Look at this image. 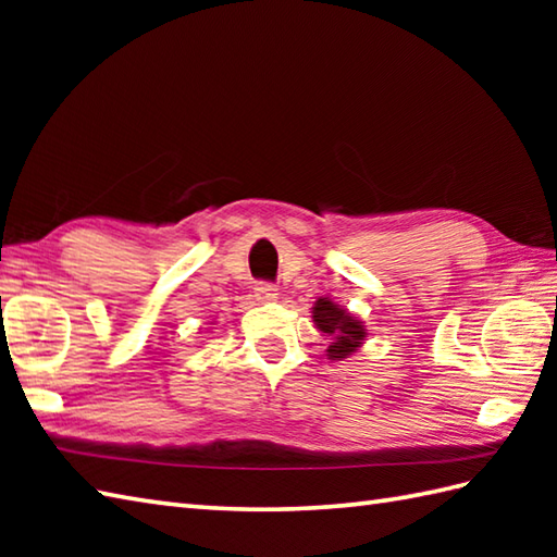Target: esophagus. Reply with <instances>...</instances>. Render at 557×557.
<instances>
[{
	"label": "esophagus",
	"mask_w": 557,
	"mask_h": 557,
	"mask_svg": "<svg viewBox=\"0 0 557 557\" xmlns=\"http://www.w3.org/2000/svg\"><path fill=\"white\" fill-rule=\"evenodd\" d=\"M256 299L258 301H275L277 299V287L270 285V282H256Z\"/></svg>",
	"instance_id": "obj_1"
}]
</instances>
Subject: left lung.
<instances>
[{
    "mask_svg": "<svg viewBox=\"0 0 557 557\" xmlns=\"http://www.w3.org/2000/svg\"><path fill=\"white\" fill-rule=\"evenodd\" d=\"M313 323L318 330H323L333 342L327 347V357L330 359H347L351 351H357L361 347V342L366 337V330L361 321H357L347 309H342L339 304L333 299H318L313 306Z\"/></svg>",
    "mask_w": 557,
    "mask_h": 557,
    "instance_id": "left-lung-1",
    "label": "left lung"
}]
</instances>
